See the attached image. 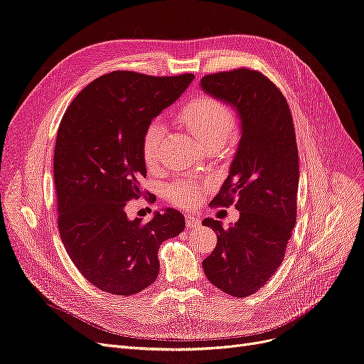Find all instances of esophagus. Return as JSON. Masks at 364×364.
Segmentation results:
<instances>
[{"mask_svg":"<svg viewBox=\"0 0 364 364\" xmlns=\"http://www.w3.org/2000/svg\"><path fill=\"white\" fill-rule=\"evenodd\" d=\"M186 225L189 230H192V228H198L200 225V219L193 213H187L186 214Z\"/></svg>","mask_w":364,"mask_h":364,"instance_id":"obj_1","label":"esophagus"}]
</instances>
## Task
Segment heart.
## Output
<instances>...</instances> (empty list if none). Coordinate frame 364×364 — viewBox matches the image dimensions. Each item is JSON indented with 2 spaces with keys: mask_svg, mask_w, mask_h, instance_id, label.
Masks as SVG:
<instances>
[{
  "mask_svg": "<svg viewBox=\"0 0 364 364\" xmlns=\"http://www.w3.org/2000/svg\"><path fill=\"white\" fill-rule=\"evenodd\" d=\"M178 121L198 139L200 145L225 144L235 127V117L230 106L211 97L198 99L178 112ZM165 129L160 121H153L146 127L142 141L145 164L153 168L161 156V141ZM168 196L178 205H193L199 198V186L193 180H180L171 184Z\"/></svg>",
  "mask_w": 364,
  "mask_h": 364,
  "instance_id": "obj_1",
  "label": "heart"
}]
</instances>
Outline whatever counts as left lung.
Instances as JSON below:
<instances>
[{
    "instance_id": "1",
    "label": "left lung",
    "mask_w": 364,
    "mask_h": 364,
    "mask_svg": "<svg viewBox=\"0 0 364 364\" xmlns=\"http://www.w3.org/2000/svg\"><path fill=\"white\" fill-rule=\"evenodd\" d=\"M200 88L235 109L241 136L219 195L228 207L237 198L240 219L230 226L207 218L218 235L216 249L203 261L214 287L232 297L262 288L285 258L297 219L299 151L289 106L262 73L237 69L207 75Z\"/></svg>"
}]
</instances>
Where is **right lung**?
Returning a JSON list of instances; mask_svg holds the SVG:
<instances>
[{
    "label": "right lung",
    "instance_id": "add662e5",
    "mask_svg": "<svg viewBox=\"0 0 364 364\" xmlns=\"http://www.w3.org/2000/svg\"><path fill=\"white\" fill-rule=\"evenodd\" d=\"M193 79L107 73L80 91L61 119L53 153L58 230L77 270L102 291L132 295L150 287L160 245L184 230L178 210L156 211L142 223L127 218L126 205L142 195L146 127Z\"/></svg>",
    "mask_w": 364,
    "mask_h": 364
}]
</instances>
